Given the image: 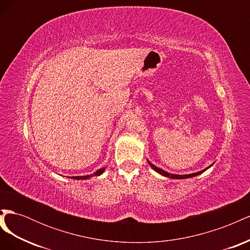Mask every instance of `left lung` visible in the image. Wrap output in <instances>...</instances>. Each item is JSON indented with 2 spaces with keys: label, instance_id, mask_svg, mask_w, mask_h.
<instances>
[{
  "label": "left lung",
  "instance_id": "1",
  "mask_svg": "<svg viewBox=\"0 0 250 250\" xmlns=\"http://www.w3.org/2000/svg\"><path fill=\"white\" fill-rule=\"evenodd\" d=\"M147 162L150 165V167L152 168L155 172H157L158 174H161V175H163L165 177H169V178H173V179H185V178H191V177H194V176H197V175H199V174L203 173L204 171H207L208 168H210L211 166H213V164H211L210 166H208V168L203 169V170H201L199 172H195V173H191V174H185V175H179V174H172V173H169V172L165 171V170H163L161 168H158V167H156V166H154L153 164H151L148 160H147Z\"/></svg>",
  "mask_w": 250,
  "mask_h": 250
}]
</instances>
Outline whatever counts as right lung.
I'll return each instance as SVG.
<instances>
[{"label":"right lung","instance_id":"right-lung-1","mask_svg":"<svg viewBox=\"0 0 250 250\" xmlns=\"http://www.w3.org/2000/svg\"><path fill=\"white\" fill-rule=\"evenodd\" d=\"M105 168L106 167H103V168H101V169H99V170H97L96 172H94L93 174H90V175H84V176H71L70 178H73V179H77V180H84V179H89L90 177H93V176H100L101 174L105 171Z\"/></svg>","mask_w":250,"mask_h":250}]
</instances>
